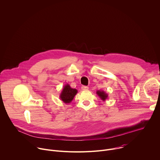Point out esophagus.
I'll list each match as a JSON object with an SVG mask.
<instances>
[{
	"instance_id": "esophagus-1",
	"label": "esophagus",
	"mask_w": 160,
	"mask_h": 160,
	"mask_svg": "<svg viewBox=\"0 0 160 160\" xmlns=\"http://www.w3.org/2000/svg\"><path fill=\"white\" fill-rule=\"evenodd\" d=\"M81 89H82V90H87L88 89V87H87V86H82Z\"/></svg>"
}]
</instances>
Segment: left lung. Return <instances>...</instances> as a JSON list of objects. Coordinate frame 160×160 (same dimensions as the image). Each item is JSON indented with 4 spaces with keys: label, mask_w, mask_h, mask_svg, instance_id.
Wrapping results in <instances>:
<instances>
[{
    "label": "left lung",
    "mask_w": 160,
    "mask_h": 160,
    "mask_svg": "<svg viewBox=\"0 0 160 160\" xmlns=\"http://www.w3.org/2000/svg\"><path fill=\"white\" fill-rule=\"evenodd\" d=\"M96 94L101 98V99L103 101H106V99L108 97V94L107 93H106L104 91H103V90H97L96 91Z\"/></svg>",
    "instance_id": "left-lung-1"
}]
</instances>
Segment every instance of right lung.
<instances>
[{"label": "right lung", "instance_id": "obj_1", "mask_svg": "<svg viewBox=\"0 0 160 160\" xmlns=\"http://www.w3.org/2000/svg\"><path fill=\"white\" fill-rule=\"evenodd\" d=\"M77 92L78 90L76 88H72L69 84H66L61 90L59 98L64 103L69 104L72 101Z\"/></svg>", "mask_w": 160, "mask_h": 160}]
</instances>
